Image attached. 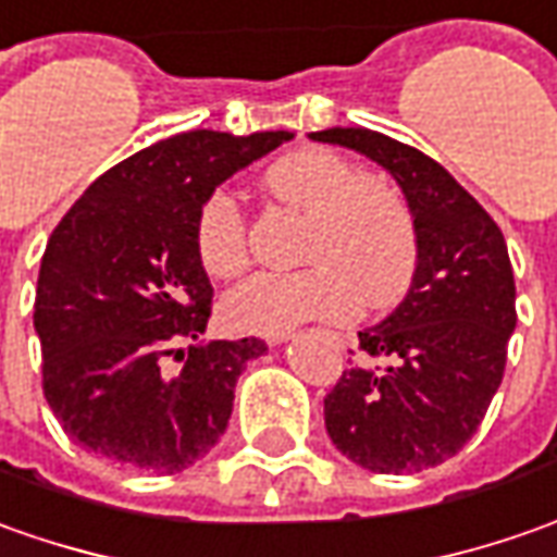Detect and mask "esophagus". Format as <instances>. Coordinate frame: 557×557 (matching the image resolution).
<instances>
[{
	"instance_id": "obj_1",
	"label": "esophagus",
	"mask_w": 557,
	"mask_h": 557,
	"mask_svg": "<svg viewBox=\"0 0 557 557\" xmlns=\"http://www.w3.org/2000/svg\"><path fill=\"white\" fill-rule=\"evenodd\" d=\"M287 337H290V334H278V337H270V346H278V343H285Z\"/></svg>"
}]
</instances>
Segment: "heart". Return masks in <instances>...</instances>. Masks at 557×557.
Segmentation results:
<instances>
[{
    "mask_svg": "<svg viewBox=\"0 0 557 557\" xmlns=\"http://www.w3.org/2000/svg\"><path fill=\"white\" fill-rule=\"evenodd\" d=\"M278 201L304 211L309 263L297 272H253L226 290L220 315L233 331L278 337L312 319H346L356 297L386 306L408 290L420 233L408 199L334 149H294L263 174ZM196 253L205 272L226 278L248 263V223L233 193H208L196 214Z\"/></svg>",
    "mask_w": 557,
    "mask_h": 557,
    "instance_id": "heart-1",
    "label": "heart"
}]
</instances>
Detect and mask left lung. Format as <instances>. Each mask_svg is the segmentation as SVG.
I'll use <instances>...</instances> for the list:
<instances>
[{
  "instance_id": "8db88e82",
  "label": "left lung",
  "mask_w": 557,
  "mask_h": 557,
  "mask_svg": "<svg viewBox=\"0 0 557 557\" xmlns=\"http://www.w3.org/2000/svg\"><path fill=\"white\" fill-rule=\"evenodd\" d=\"M309 137L386 168L420 233L408 297L358 331V361L324 395V426L339 454L371 472H423L460 454L503 383L518 322L506 238L426 152L371 128Z\"/></svg>"
}]
</instances>
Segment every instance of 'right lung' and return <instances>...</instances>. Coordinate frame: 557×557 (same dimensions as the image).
<instances>
[{"label":"right lung","mask_w":557,"mask_h":557,"mask_svg":"<svg viewBox=\"0 0 557 557\" xmlns=\"http://www.w3.org/2000/svg\"><path fill=\"white\" fill-rule=\"evenodd\" d=\"M290 137L174 134L100 174L54 226L33 324L45 401L88 454L174 475L226 432L235 380L267 343L214 339L177 349L205 334L214 297L196 253V214L238 168ZM171 355L184 361L181 372L164 368Z\"/></svg>","instance_id":"right-lung-1"}]
</instances>
